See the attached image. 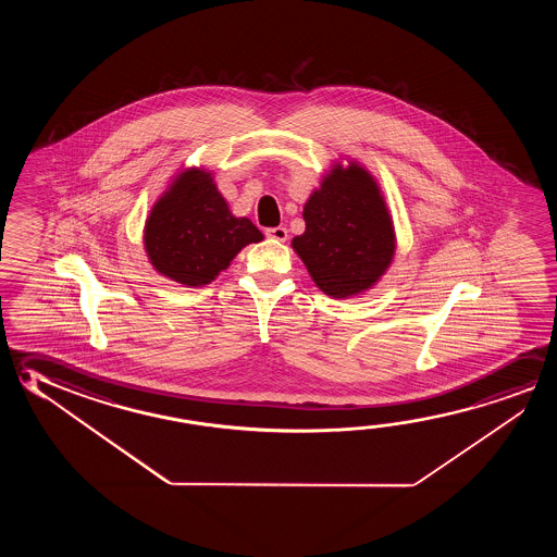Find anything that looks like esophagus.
<instances>
[{"label": "esophagus", "instance_id": "esophagus-1", "mask_svg": "<svg viewBox=\"0 0 557 557\" xmlns=\"http://www.w3.org/2000/svg\"><path fill=\"white\" fill-rule=\"evenodd\" d=\"M265 237L274 238V240H277V243H285V240H287V228H285V227L265 228Z\"/></svg>", "mask_w": 557, "mask_h": 557}]
</instances>
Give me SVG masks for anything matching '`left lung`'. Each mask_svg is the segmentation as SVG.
Masks as SVG:
<instances>
[{"mask_svg": "<svg viewBox=\"0 0 557 557\" xmlns=\"http://www.w3.org/2000/svg\"><path fill=\"white\" fill-rule=\"evenodd\" d=\"M305 233L292 247L312 282L332 299H351L381 282L396 255L383 190L359 161L336 163L302 206Z\"/></svg>", "mask_w": 557, "mask_h": 557, "instance_id": "obj_1", "label": "left lung"}]
</instances>
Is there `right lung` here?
<instances>
[{"label":"right lung","instance_id":"obj_1","mask_svg":"<svg viewBox=\"0 0 557 557\" xmlns=\"http://www.w3.org/2000/svg\"><path fill=\"white\" fill-rule=\"evenodd\" d=\"M264 235L248 218H235L213 173L188 166L174 174L144 227L147 260L157 274L184 287H201Z\"/></svg>","mask_w":557,"mask_h":557}]
</instances>
